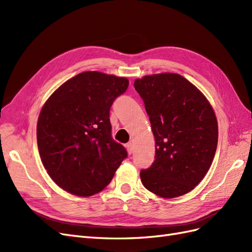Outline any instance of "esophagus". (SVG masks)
I'll return each instance as SVG.
<instances>
[{
	"label": "esophagus",
	"mask_w": 252,
	"mask_h": 252,
	"mask_svg": "<svg viewBox=\"0 0 252 252\" xmlns=\"http://www.w3.org/2000/svg\"><path fill=\"white\" fill-rule=\"evenodd\" d=\"M126 148H127L128 154H129V155H132V152H133V145H132V143L126 144Z\"/></svg>",
	"instance_id": "1"
}]
</instances>
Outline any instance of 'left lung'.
<instances>
[{
	"mask_svg": "<svg viewBox=\"0 0 252 252\" xmlns=\"http://www.w3.org/2000/svg\"><path fill=\"white\" fill-rule=\"evenodd\" d=\"M156 140L152 165L140 172L145 188L171 199L199 184L218 146V122L207 98L177 73L146 75L134 81Z\"/></svg>",
	"mask_w": 252,
	"mask_h": 252,
	"instance_id": "left-lung-1",
	"label": "left lung"
}]
</instances>
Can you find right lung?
Instances as JSON below:
<instances>
[{
  "label": "right lung",
  "mask_w": 252,
  "mask_h": 252,
  "mask_svg": "<svg viewBox=\"0 0 252 252\" xmlns=\"http://www.w3.org/2000/svg\"><path fill=\"white\" fill-rule=\"evenodd\" d=\"M128 85L126 78L86 71L65 82L44 104L36 125L40 157L49 177L69 193L100 192L127 158L111 136L109 111Z\"/></svg>",
  "instance_id": "obj_1"
}]
</instances>
